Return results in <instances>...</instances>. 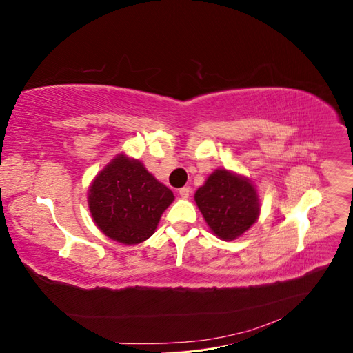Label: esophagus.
Segmentation results:
<instances>
[{
    "label": "esophagus",
    "instance_id": "esophagus-1",
    "mask_svg": "<svg viewBox=\"0 0 353 353\" xmlns=\"http://www.w3.org/2000/svg\"><path fill=\"white\" fill-rule=\"evenodd\" d=\"M179 197H183V199H188L190 197V194H191V188L190 187H183L179 190Z\"/></svg>",
    "mask_w": 353,
    "mask_h": 353
}]
</instances>
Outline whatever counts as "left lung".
<instances>
[{"label":"left lung","instance_id":"left-lung-1","mask_svg":"<svg viewBox=\"0 0 353 353\" xmlns=\"http://www.w3.org/2000/svg\"><path fill=\"white\" fill-rule=\"evenodd\" d=\"M208 227L223 241L241 237L261 215L258 190L249 178L225 168L215 169L194 194Z\"/></svg>","mask_w":353,"mask_h":353}]
</instances>
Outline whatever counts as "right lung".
Returning a JSON list of instances; mask_svg holds the SVG:
<instances>
[{
	"label": "right lung",
	"instance_id": "obj_1",
	"mask_svg": "<svg viewBox=\"0 0 353 353\" xmlns=\"http://www.w3.org/2000/svg\"><path fill=\"white\" fill-rule=\"evenodd\" d=\"M174 193L140 160L116 154L88 188V208L99 230L110 240L134 245L152 237Z\"/></svg>",
	"mask_w": 353,
	"mask_h": 353
}]
</instances>
